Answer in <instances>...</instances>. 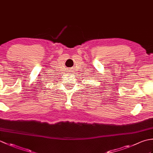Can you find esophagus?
<instances>
[{
	"mask_svg": "<svg viewBox=\"0 0 153 153\" xmlns=\"http://www.w3.org/2000/svg\"><path fill=\"white\" fill-rule=\"evenodd\" d=\"M70 72H71V71H70Z\"/></svg>",
	"mask_w": 153,
	"mask_h": 153,
	"instance_id": "34e87169",
	"label": "esophagus"
}]
</instances>
